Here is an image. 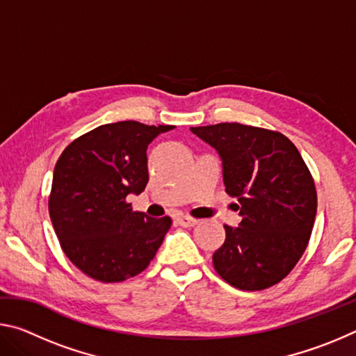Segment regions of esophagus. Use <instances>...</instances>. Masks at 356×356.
I'll return each instance as SVG.
<instances>
[{
  "instance_id": "esophagus-1",
  "label": "esophagus",
  "mask_w": 356,
  "mask_h": 356,
  "mask_svg": "<svg viewBox=\"0 0 356 356\" xmlns=\"http://www.w3.org/2000/svg\"><path fill=\"white\" fill-rule=\"evenodd\" d=\"M177 222L184 227H193L195 225H197V220L191 218V216H188V215H180L177 218Z\"/></svg>"
}]
</instances>
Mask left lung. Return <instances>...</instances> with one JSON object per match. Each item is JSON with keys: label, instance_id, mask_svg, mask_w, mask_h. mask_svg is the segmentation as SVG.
Listing matches in <instances>:
<instances>
[{"label": "left lung", "instance_id": "left-lung-1", "mask_svg": "<svg viewBox=\"0 0 356 356\" xmlns=\"http://www.w3.org/2000/svg\"><path fill=\"white\" fill-rule=\"evenodd\" d=\"M218 152L226 193L242 221L225 226L213 267L240 291H262L286 278L309 242L317 193L293 143L278 131L237 122L191 127Z\"/></svg>", "mask_w": 356, "mask_h": 356}]
</instances>
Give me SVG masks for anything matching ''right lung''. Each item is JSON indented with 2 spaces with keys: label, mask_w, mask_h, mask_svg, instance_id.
<instances>
[{
  "label": "right lung",
  "mask_w": 356,
  "mask_h": 356,
  "mask_svg": "<svg viewBox=\"0 0 356 356\" xmlns=\"http://www.w3.org/2000/svg\"><path fill=\"white\" fill-rule=\"evenodd\" d=\"M172 129L135 120L105 124L59 156L48 201L51 225L65 256L92 280L136 276L163 243L170 216L150 218L131 210L125 197L146 188L147 146Z\"/></svg>",
  "instance_id": "1"
}]
</instances>
